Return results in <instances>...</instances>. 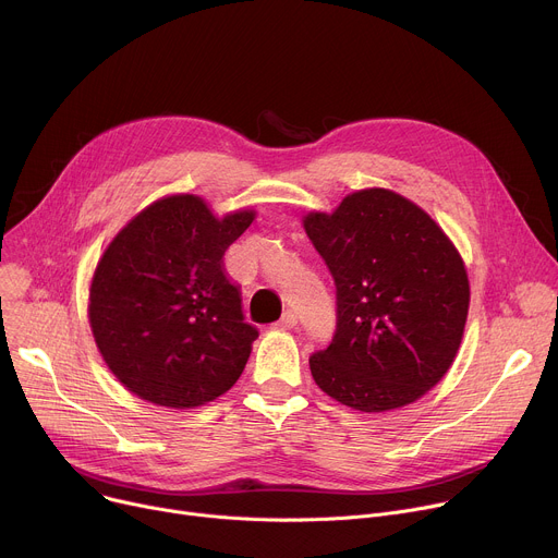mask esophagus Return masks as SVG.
Returning <instances> with one entry per match:
<instances>
[{"instance_id":"34e87169","label":"esophagus","mask_w":558,"mask_h":558,"mask_svg":"<svg viewBox=\"0 0 558 558\" xmlns=\"http://www.w3.org/2000/svg\"><path fill=\"white\" fill-rule=\"evenodd\" d=\"M276 329H282V331H289V329H295L298 327V315L293 311H284L280 320L274 325Z\"/></svg>"}]
</instances>
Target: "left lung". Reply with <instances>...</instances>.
<instances>
[{
  "label": "left lung",
  "mask_w": 558,
  "mask_h": 558,
  "mask_svg": "<svg viewBox=\"0 0 558 558\" xmlns=\"http://www.w3.org/2000/svg\"><path fill=\"white\" fill-rule=\"evenodd\" d=\"M302 225L338 300L331 344L308 357L315 384L362 413L417 402L463 338L470 284L457 247L420 205L384 187L308 211Z\"/></svg>",
  "instance_id": "left-lung-1"
}]
</instances>
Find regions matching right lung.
<instances>
[{
	"label": "right lung",
	"mask_w": 558,
	"mask_h": 558,
	"mask_svg": "<svg viewBox=\"0 0 558 558\" xmlns=\"http://www.w3.org/2000/svg\"><path fill=\"white\" fill-rule=\"evenodd\" d=\"M254 209L214 216L196 194L141 209L106 247L90 282L88 320L112 375L166 409H196L241 377L256 327L222 269Z\"/></svg>",
	"instance_id": "right-lung-1"
}]
</instances>
